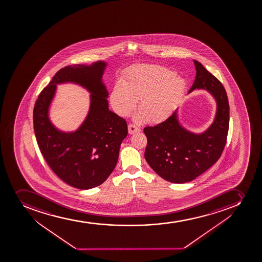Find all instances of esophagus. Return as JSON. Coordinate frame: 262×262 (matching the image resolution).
Listing matches in <instances>:
<instances>
[{
	"mask_svg": "<svg viewBox=\"0 0 262 262\" xmlns=\"http://www.w3.org/2000/svg\"><path fill=\"white\" fill-rule=\"evenodd\" d=\"M139 130H140V128H138L134 124H129L128 125V133H129V135H133L134 133L139 132Z\"/></svg>",
	"mask_w": 262,
	"mask_h": 262,
	"instance_id": "obj_1",
	"label": "esophagus"
}]
</instances>
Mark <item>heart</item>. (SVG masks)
Listing matches in <instances>:
<instances>
[{
    "instance_id": "1",
    "label": "heart",
    "mask_w": 262,
    "mask_h": 262,
    "mask_svg": "<svg viewBox=\"0 0 262 262\" xmlns=\"http://www.w3.org/2000/svg\"><path fill=\"white\" fill-rule=\"evenodd\" d=\"M186 79L160 66H137L128 70L121 83L114 85L110 101L114 111L127 116L137 106L139 122L159 124L171 116L184 96Z\"/></svg>"
}]
</instances>
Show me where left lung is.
Returning a JSON list of instances; mask_svg holds the SVG:
<instances>
[{
	"label": "left lung",
	"mask_w": 262,
	"mask_h": 262,
	"mask_svg": "<svg viewBox=\"0 0 262 262\" xmlns=\"http://www.w3.org/2000/svg\"><path fill=\"white\" fill-rule=\"evenodd\" d=\"M196 76L188 94L206 91L214 99L216 113L204 132L193 133L182 125L178 109L168 119L145 127L148 138L144 157L151 168L166 181L184 184L196 179L221 157L229 129V102L222 83L194 60Z\"/></svg>",
	"instance_id": "obj_1"
}]
</instances>
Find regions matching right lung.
Wrapping results in <instances>:
<instances>
[{"label":"right lung","instance_id":"right-lung-1","mask_svg":"<svg viewBox=\"0 0 262 262\" xmlns=\"http://www.w3.org/2000/svg\"><path fill=\"white\" fill-rule=\"evenodd\" d=\"M107 63L68 66L58 72L39 95L34 106V132L45 161L61 180L79 189H90L106 181L119 159L127 124L108 107L104 84ZM73 83L91 94L89 113L74 131L55 127L49 116L57 85Z\"/></svg>","mask_w":262,"mask_h":262}]
</instances>
